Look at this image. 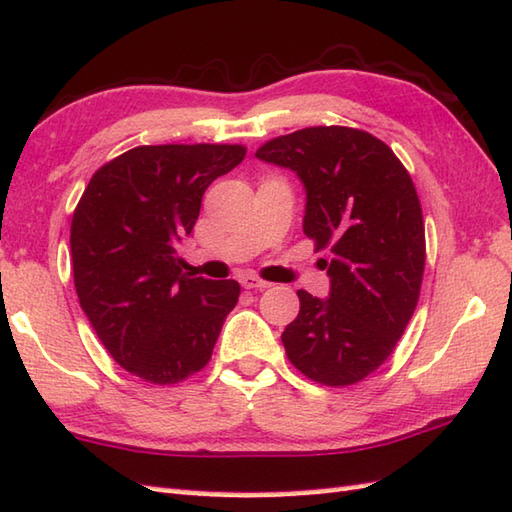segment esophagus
Returning a JSON list of instances; mask_svg holds the SVG:
<instances>
[{
  "instance_id": "esophagus-1",
  "label": "esophagus",
  "mask_w": 512,
  "mask_h": 512,
  "mask_svg": "<svg viewBox=\"0 0 512 512\" xmlns=\"http://www.w3.org/2000/svg\"><path fill=\"white\" fill-rule=\"evenodd\" d=\"M239 282H241V286H244V288H255V291H262V288L271 286L268 282L259 280V277H255V275H241Z\"/></svg>"
}]
</instances>
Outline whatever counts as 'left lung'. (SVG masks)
Masks as SVG:
<instances>
[{"mask_svg":"<svg viewBox=\"0 0 512 512\" xmlns=\"http://www.w3.org/2000/svg\"><path fill=\"white\" fill-rule=\"evenodd\" d=\"M255 156L295 172L304 235L331 250L320 259L329 295L297 291L286 356L315 383H358L394 351L421 291L425 230L410 174L376 136L336 125L273 138Z\"/></svg>","mask_w":512,"mask_h":512,"instance_id":"8db88e82","label":"left lung"}]
</instances>
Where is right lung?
Returning a JSON list of instances; mask_svg holds the SVG:
<instances>
[{"label":"right lung","instance_id":"obj_1","mask_svg":"<svg viewBox=\"0 0 512 512\" xmlns=\"http://www.w3.org/2000/svg\"><path fill=\"white\" fill-rule=\"evenodd\" d=\"M246 156L241 145H143L91 176L71 221L73 282L105 349L129 374L181 383L208 365L235 280L181 273L179 244L203 192Z\"/></svg>","mask_w":512,"mask_h":512}]
</instances>
